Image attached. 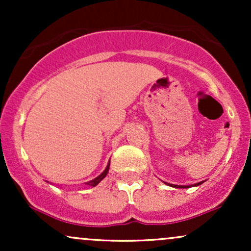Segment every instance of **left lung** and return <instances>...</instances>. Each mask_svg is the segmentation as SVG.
I'll return each mask as SVG.
<instances>
[{
    "label": "left lung",
    "mask_w": 251,
    "mask_h": 251,
    "mask_svg": "<svg viewBox=\"0 0 251 251\" xmlns=\"http://www.w3.org/2000/svg\"><path fill=\"white\" fill-rule=\"evenodd\" d=\"M203 183V181H200V183L195 184V185H174V184H168V185L172 186V188H178V189H188V188H191V186H197V185H201V184Z\"/></svg>",
    "instance_id": "8db88e82"
}]
</instances>
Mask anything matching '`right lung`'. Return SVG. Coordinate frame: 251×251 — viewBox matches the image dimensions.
I'll return each mask as SVG.
<instances>
[{"mask_svg":"<svg viewBox=\"0 0 251 251\" xmlns=\"http://www.w3.org/2000/svg\"><path fill=\"white\" fill-rule=\"evenodd\" d=\"M108 170H109V163H108V165L106 166V169L103 170V172L100 176H98L97 178H94L93 180H89V181H87V183H85V184H87V185H89V186H96V185H98V184L100 183V181H101L103 178L106 177V176H107V174H108Z\"/></svg>","mask_w":251,"mask_h":251,"instance_id":"1","label":"right lung"}]
</instances>
